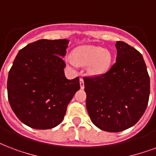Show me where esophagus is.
Masks as SVG:
<instances>
[{
	"mask_svg": "<svg viewBox=\"0 0 156 156\" xmlns=\"http://www.w3.org/2000/svg\"><path fill=\"white\" fill-rule=\"evenodd\" d=\"M79 83H80L81 89L84 88V80H83V78H80V79H79Z\"/></svg>",
	"mask_w": 156,
	"mask_h": 156,
	"instance_id": "1",
	"label": "esophagus"
}]
</instances>
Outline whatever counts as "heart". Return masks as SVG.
I'll return each mask as SVG.
<instances>
[{"instance_id": "heart-1", "label": "heart", "mask_w": 156, "mask_h": 156, "mask_svg": "<svg viewBox=\"0 0 156 156\" xmlns=\"http://www.w3.org/2000/svg\"><path fill=\"white\" fill-rule=\"evenodd\" d=\"M71 55L72 58H66L68 65L72 67L75 65V63L82 66L87 65V70L91 75L106 73L112 62L111 52L101 46L83 45L76 47Z\"/></svg>"}]
</instances>
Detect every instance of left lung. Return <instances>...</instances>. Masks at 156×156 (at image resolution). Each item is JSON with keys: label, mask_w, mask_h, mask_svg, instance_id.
<instances>
[{"label": "left lung", "mask_w": 156, "mask_h": 156, "mask_svg": "<svg viewBox=\"0 0 156 156\" xmlns=\"http://www.w3.org/2000/svg\"><path fill=\"white\" fill-rule=\"evenodd\" d=\"M116 62L104 74L84 79L86 106L91 122L106 132L133 127L144 114L150 77L143 57L133 46L117 41Z\"/></svg>", "instance_id": "1"}]
</instances>
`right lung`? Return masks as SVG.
<instances>
[{
	"label": "right lung",
	"mask_w": 156,
	"mask_h": 156,
	"mask_svg": "<svg viewBox=\"0 0 156 156\" xmlns=\"http://www.w3.org/2000/svg\"><path fill=\"white\" fill-rule=\"evenodd\" d=\"M67 39H41L19 51L7 80L11 109L22 123L50 129L64 119L67 106L80 89L79 78L68 79L63 58Z\"/></svg>",
	"instance_id": "right-lung-1"
}]
</instances>
